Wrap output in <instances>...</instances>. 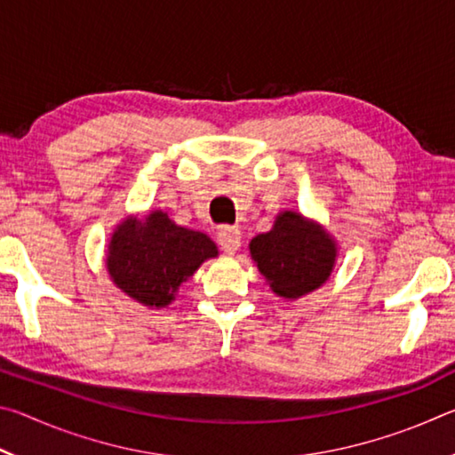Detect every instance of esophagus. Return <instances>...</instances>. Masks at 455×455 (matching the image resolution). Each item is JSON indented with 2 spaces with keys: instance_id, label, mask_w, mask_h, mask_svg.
I'll return each instance as SVG.
<instances>
[{
  "instance_id": "34e87169",
  "label": "esophagus",
  "mask_w": 455,
  "mask_h": 455,
  "mask_svg": "<svg viewBox=\"0 0 455 455\" xmlns=\"http://www.w3.org/2000/svg\"><path fill=\"white\" fill-rule=\"evenodd\" d=\"M241 241H243L241 230L235 227H225L219 233V244L227 255H235V252L241 249Z\"/></svg>"
}]
</instances>
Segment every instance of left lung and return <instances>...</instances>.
Listing matches in <instances>:
<instances>
[{"label":"left lung","instance_id":"1","mask_svg":"<svg viewBox=\"0 0 455 455\" xmlns=\"http://www.w3.org/2000/svg\"><path fill=\"white\" fill-rule=\"evenodd\" d=\"M249 249L268 287L283 299L319 289L337 259L335 238L295 211H283L273 228L252 238Z\"/></svg>","mask_w":455,"mask_h":455}]
</instances>
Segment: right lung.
Listing matches in <instances>:
<instances>
[{"mask_svg": "<svg viewBox=\"0 0 455 455\" xmlns=\"http://www.w3.org/2000/svg\"><path fill=\"white\" fill-rule=\"evenodd\" d=\"M219 255L217 244L200 230L179 227L163 211L128 217L112 233L106 268L114 284L150 309L174 301L206 259Z\"/></svg>", "mask_w": 455, "mask_h": 455, "instance_id": "right-lung-1", "label": "right lung"}]
</instances>
